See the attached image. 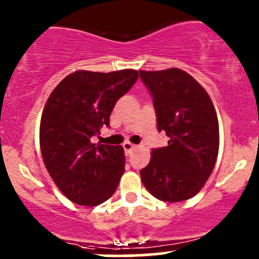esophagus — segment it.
I'll return each instance as SVG.
<instances>
[{"label": "esophagus", "mask_w": 259, "mask_h": 259, "mask_svg": "<svg viewBox=\"0 0 259 259\" xmlns=\"http://www.w3.org/2000/svg\"><path fill=\"white\" fill-rule=\"evenodd\" d=\"M123 147H124L125 155L129 156L130 153H132L133 150L135 149V145H134V144H132V143H129V141H126V143H124V144H123Z\"/></svg>", "instance_id": "34e87169"}]
</instances>
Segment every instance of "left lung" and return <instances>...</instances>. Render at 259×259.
<instances>
[{
    "label": "left lung",
    "instance_id": "obj_1",
    "mask_svg": "<svg viewBox=\"0 0 259 259\" xmlns=\"http://www.w3.org/2000/svg\"><path fill=\"white\" fill-rule=\"evenodd\" d=\"M152 97L158 132L168 136L152 149L140 171L145 188L163 201L194 197L211 175L219 152V121L206 91L180 69L139 71Z\"/></svg>",
    "mask_w": 259,
    "mask_h": 259
}]
</instances>
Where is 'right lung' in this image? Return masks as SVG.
<instances>
[{
	"instance_id": "1",
	"label": "right lung",
	"mask_w": 259,
	"mask_h": 259,
	"mask_svg": "<svg viewBox=\"0 0 259 259\" xmlns=\"http://www.w3.org/2000/svg\"><path fill=\"white\" fill-rule=\"evenodd\" d=\"M135 70L76 71L48 98L40 120V150L45 167L62 194L84 206H96L114 194L124 173L119 145L92 144L109 115L138 81Z\"/></svg>"
}]
</instances>
